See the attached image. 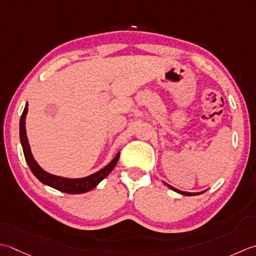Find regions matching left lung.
I'll use <instances>...</instances> for the list:
<instances>
[{"instance_id":"obj_1","label":"left lung","mask_w":256,"mask_h":256,"mask_svg":"<svg viewBox=\"0 0 256 256\" xmlns=\"http://www.w3.org/2000/svg\"><path fill=\"white\" fill-rule=\"evenodd\" d=\"M166 184V183H165ZM168 186L171 188V190H173L174 192H176V193H178V194H182V195H186V196H192V195H200V194H202V193H204L205 191H203V192H198V193H190V192H184V191H181V190H178V188H173V186H171V185H168V184H166Z\"/></svg>"}]
</instances>
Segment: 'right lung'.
Returning <instances> with one entry per match:
<instances>
[{"label":"right lung","mask_w":256,"mask_h":256,"mask_svg":"<svg viewBox=\"0 0 256 256\" xmlns=\"http://www.w3.org/2000/svg\"><path fill=\"white\" fill-rule=\"evenodd\" d=\"M28 106V104L26 103L25 104L21 120H20V140H21V145L23 148L25 161H26L30 170H31L32 173L35 175V178H36L40 182H42L43 184L48 185V186H51L55 190H58V191H61L64 193L82 194V193H86L88 191H91V190H93L95 186H98V183L112 172V170L114 168V166L116 165L118 161L120 152L115 155L112 161L108 165H105L103 168L85 178H70L58 176V175H54L44 171V170L40 166L38 163L35 161V158L31 152V148H30L28 136H26L25 120H26Z\"/></svg>","instance_id":"add662e5"}]
</instances>
